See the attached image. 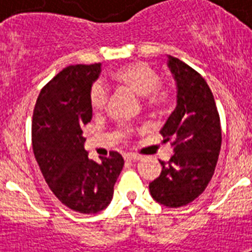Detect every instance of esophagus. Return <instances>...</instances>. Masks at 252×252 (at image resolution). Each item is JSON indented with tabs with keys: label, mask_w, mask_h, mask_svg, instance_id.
Masks as SVG:
<instances>
[{
	"label": "esophagus",
	"mask_w": 252,
	"mask_h": 252,
	"mask_svg": "<svg viewBox=\"0 0 252 252\" xmlns=\"http://www.w3.org/2000/svg\"><path fill=\"white\" fill-rule=\"evenodd\" d=\"M124 158H126V161H130V162H134V161H138L140 159V156L138 154H126L124 156Z\"/></svg>",
	"instance_id": "esophagus-1"
}]
</instances>
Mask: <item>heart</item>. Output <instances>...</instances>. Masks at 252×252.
Masks as SVG:
<instances>
[{"instance_id": "obj_1", "label": "heart", "mask_w": 252, "mask_h": 252, "mask_svg": "<svg viewBox=\"0 0 252 252\" xmlns=\"http://www.w3.org/2000/svg\"><path fill=\"white\" fill-rule=\"evenodd\" d=\"M111 80L119 86H124L144 95L149 108H163L174 98V89L167 82L159 81V74L153 66L142 61H133L122 65L111 73ZM107 102V91L100 84H94L89 90V103L93 112H100ZM130 130L122 128L120 133L128 136Z\"/></svg>"}]
</instances>
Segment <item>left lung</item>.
<instances>
[{"mask_svg":"<svg viewBox=\"0 0 252 252\" xmlns=\"http://www.w3.org/2000/svg\"><path fill=\"white\" fill-rule=\"evenodd\" d=\"M178 85V104L161 129L174 154L149 184L153 199L179 208L199 197L211 182L221 149V122L207 81L184 61L170 57Z\"/></svg>","mask_w":252,"mask_h":252,"instance_id":"left-lung-1","label":"left lung"}]
</instances>
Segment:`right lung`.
I'll return each instance as SVG.
<instances>
[{
    "label": "right lung",
    "mask_w": 252,
    "mask_h": 252,
    "mask_svg": "<svg viewBox=\"0 0 252 252\" xmlns=\"http://www.w3.org/2000/svg\"><path fill=\"white\" fill-rule=\"evenodd\" d=\"M100 64L70 65L41 89L33 108L32 149L45 182L61 203L80 213H96L111 203L124 166L118 152L100 163L84 149L82 128L93 111L89 90Z\"/></svg>",
    "instance_id": "right-lung-1"
}]
</instances>
